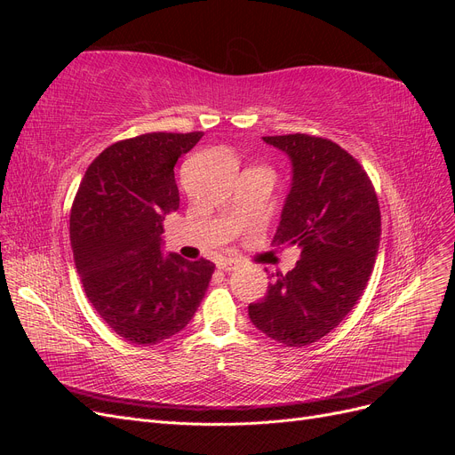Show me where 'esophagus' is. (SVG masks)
<instances>
[{
    "label": "esophagus",
    "instance_id": "obj_1",
    "mask_svg": "<svg viewBox=\"0 0 455 455\" xmlns=\"http://www.w3.org/2000/svg\"><path fill=\"white\" fill-rule=\"evenodd\" d=\"M218 267L222 271H233V269L239 267V259L237 258H226V259L220 261Z\"/></svg>",
    "mask_w": 455,
    "mask_h": 455
}]
</instances>
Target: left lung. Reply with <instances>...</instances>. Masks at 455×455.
Listing matches in <instances>:
<instances>
[{"mask_svg": "<svg viewBox=\"0 0 455 455\" xmlns=\"http://www.w3.org/2000/svg\"><path fill=\"white\" fill-rule=\"evenodd\" d=\"M264 142L292 161V188L273 243L301 254L292 271L277 273L264 299L249 306V316L267 338L301 347L334 330L363 296L379 249V203L363 164L336 142L299 132Z\"/></svg>", "mask_w": 455, "mask_h": 455, "instance_id": "8db88e82", "label": "left lung"}]
</instances>
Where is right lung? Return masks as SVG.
<instances>
[{"instance_id": "obj_1", "label": "right lung", "mask_w": 455, "mask_h": 455, "mask_svg": "<svg viewBox=\"0 0 455 455\" xmlns=\"http://www.w3.org/2000/svg\"><path fill=\"white\" fill-rule=\"evenodd\" d=\"M201 136L148 132L108 146L72 204L70 241L85 294L104 323L136 346L186 328L214 273L209 259L161 252L163 218L180 204L174 164Z\"/></svg>"}]
</instances>
